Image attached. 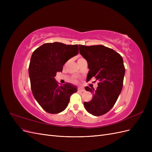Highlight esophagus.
Masks as SVG:
<instances>
[{"mask_svg": "<svg viewBox=\"0 0 152 152\" xmlns=\"http://www.w3.org/2000/svg\"><path fill=\"white\" fill-rule=\"evenodd\" d=\"M84 88L83 87H82V86H80V87H78V91H80V92H82V91H84Z\"/></svg>", "mask_w": 152, "mask_h": 152, "instance_id": "34e87169", "label": "esophagus"}]
</instances>
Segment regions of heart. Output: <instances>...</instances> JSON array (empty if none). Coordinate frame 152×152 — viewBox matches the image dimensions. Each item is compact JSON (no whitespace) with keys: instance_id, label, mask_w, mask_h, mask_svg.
<instances>
[{"instance_id":"1","label":"heart","mask_w":152,"mask_h":152,"mask_svg":"<svg viewBox=\"0 0 152 152\" xmlns=\"http://www.w3.org/2000/svg\"><path fill=\"white\" fill-rule=\"evenodd\" d=\"M82 59V58H79V59Z\"/></svg>"}]
</instances>
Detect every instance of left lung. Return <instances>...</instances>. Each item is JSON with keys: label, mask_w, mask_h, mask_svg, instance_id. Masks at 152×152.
I'll return each instance as SVG.
<instances>
[{"label": "left lung", "mask_w": 152, "mask_h": 152, "mask_svg": "<svg viewBox=\"0 0 152 152\" xmlns=\"http://www.w3.org/2000/svg\"><path fill=\"white\" fill-rule=\"evenodd\" d=\"M80 54L88 64L89 71L87 80L94 77L98 80V87H85L93 94L85 108L94 116L107 113L115 104L123 87L125 67L122 57L112 49L102 45L86 46L79 45Z\"/></svg>", "instance_id": "8db88e82"}]
</instances>
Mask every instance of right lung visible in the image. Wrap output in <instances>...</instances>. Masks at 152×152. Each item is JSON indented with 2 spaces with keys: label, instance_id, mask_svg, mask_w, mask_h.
<instances>
[{
  "label": "right lung",
  "instance_id": "right-lung-1",
  "mask_svg": "<svg viewBox=\"0 0 152 152\" xmlns=\"http://www.w3.org/2000/svg\"><path fill=\"white\" fill-rule=\"evenodd\" d=\"M79 53L78 45L61 42L44 44L32 53L28 73L32 93L45 112L58 113L65 110L77 87L70 83L59 85L54 77L63 66Z\"/></svg>",
  "mask_w": 152,
  "mask_h": 152
}]
</instances>
